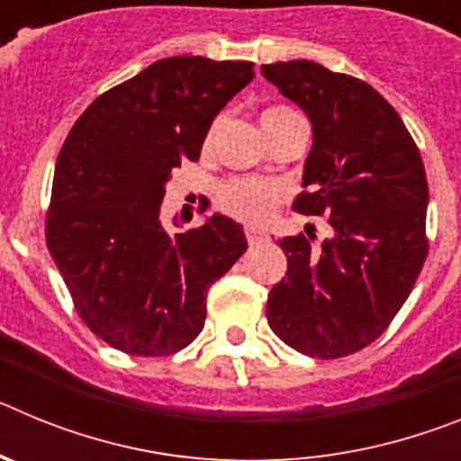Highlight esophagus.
Instances as JSON below:
<instances>
[{"label":"esophagus","instance_id":"esophagus-1","mask_svg":"<svg viewBox=\"0 0 461 461\" xmlns=\"http://www.w3.org/2000/svg\"><path fill=\"white\" fill-rule=\"evenodd\" d=\"M244 235H247V242L249 244H256V242H260V240L267 238L266 230H263V228H256V226L244 228Z\"/></svg>","mask_w":461,"mask_h":461}]
</instances>
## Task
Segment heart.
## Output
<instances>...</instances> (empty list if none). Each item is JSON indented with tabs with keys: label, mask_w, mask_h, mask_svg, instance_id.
<instances>
[{
	"label": "heart",
	"mask_w": 461,
	"mask_h": 461,
	"mask_svg": "<svg viewBox=\"0 0 461 461\" xmlns=\"http://www.w3.org/2000/svg\"><path fill=\"white\" fill-rule=\"evenodd\" d=\"M297 115L286 105H275V108H267L263 113V126H272L276 122L286 120V117ZM219 120L214 122V126L207 133V142L212 140L214 131H217ZM284 201V189L275 182L266 180H251V177H235V180L223 182L221 189H219V207H221L226 214L240 219V221L249 223H266L267 219H272L276 205Z\"/></svg>",
	"instance_id": "obj_1"
}]
</instances>
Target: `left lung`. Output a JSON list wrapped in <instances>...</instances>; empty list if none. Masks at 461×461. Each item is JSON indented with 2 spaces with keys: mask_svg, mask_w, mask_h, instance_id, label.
Masks as SVG:
<instances>
[{
  "mask_svg": "<svg viewBox=\"0 0 461 461\" xmlns=\"http://www.w3.org/2000/svg\"><path fill=\"white\" fill-rule=\"evenodd\" d=\"M260 73L312 122L304 191L293 207L330 217L332 238L279 240L286 276L267 297V323L303 356L332 360L385 332L427 258L425 166L397 110L372 85L309 59Z\"/></svg>",
  "mask_w": 461,
  "mask_h": 461,
  "instance_id": "obj_1",
  "label": "left lung"
}]
</instances>
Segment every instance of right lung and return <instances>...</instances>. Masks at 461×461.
Masks as SVG:
<instances>
[{
	"label": "right lung",
	"mask_w": 461,
	"mask_h": 461,
	"mask_svg": "<svg viewBox=\"0 0 461 461\" xmlns=\"http://www.w3.org/2000/svg\"><path fill=\"white\" fill-rule=\"evenodd\" d=\"M251 78V62L158 59L92 101L59 149L48 249L80 319L117 351L189 346L210 286L247 251L242 226L223 214L175 235L158 214L173 170L198 161L217 113Z\"/></svg>",
	"instance_id": "add662e5"
}]
</instances>
